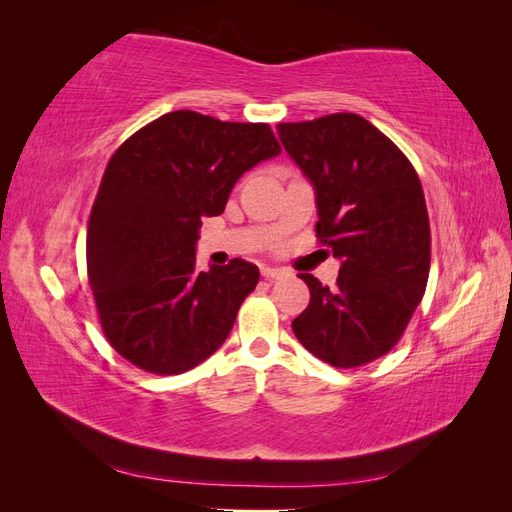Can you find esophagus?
Listing matches in <instances>:
<instances>
[{
	"label": "esophagus",
	"mask_w": 512,
	"mask_h": 512,
	"mask_svg": "<svg viewBox=\"0 0 512 512\" xmlns=\"http://www.w3.org/2000/svg\"><path fill=\"white\" fill-rule=\"evenodd\" d=\"M263 276L267 280H278V278H285L289 274H287L285 269H278V267H263Z\"/></svg>",
	"instance_id": "obj_1"
}]
</instances>
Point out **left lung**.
<instances>
[{
    "mask_svg": "<svg viewBox=\"0 0 512 512\" xmlns=\"http://www.w3.org/2000/svg\"><path fill=\"white\" fill-rule=\"evenodd\" d=\"M280 142L311 181L315 234L342 260L335 289L311 274V302L291 322L300 344L335 368L390 352L423 300L431 236L410 160L357 113L278 124Z\"/></svg>",
    "mask_w": 512,
    "mask_h": 512,
    "instance_id": "1",
    "label": "left lung"
}]
</instances>
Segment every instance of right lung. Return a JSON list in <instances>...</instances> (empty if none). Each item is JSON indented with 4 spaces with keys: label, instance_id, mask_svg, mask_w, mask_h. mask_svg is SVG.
<instances>
[{
    "label": "right lung",
    "instance_id": "1",
    "mask_svg": "<svg viewBox=\"0 0 512 512\" xmlns=\"http://www.w3.org/2000/svg\"><path fill=\"white\" fill-rule=\"evenodd\" d=\"M280 153L263 122L170 111L111 155L87 227L100 326L146 372L181 374L230 335L258 267L234 258L197 271L203 217H219L245 170Z\"/></svg>",
    "mask_w": 512,
    "mask_h": 512
}]
</instances>
